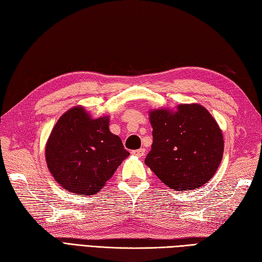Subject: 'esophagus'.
<instances>
[{"mask_svg": "<svg viewBox=\"0 0 262 262\" xmlns=\"http://www.w3.org/2000/svg\"><path fill=\"white\" fill-rule=\"evenodd\" d=\"M132 154L136 155V157H138V158H142V157H144V155H145V149H144V148L134 149V151H132Z\"/></svg>", "mask_w": 262, "mask_h": 262, "instance_id": "1", "label": "esophagus"}]
</instances>
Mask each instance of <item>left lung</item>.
Instances as JSON below:
<instances>
[{"instance_id":"obj_1","label":"left lung","mask_w":262,"mask_h":262,"mask_svg":"<svg viewBox=\"0 0 262 262\" xmlns=\"http://www.w3.org/2000/svg\"><path fill=\"white\" fill-rule=\"evenodd\" d=\"M152 149L145 164L164 185L178 191L207 183L223 158L224 140L209 111L198 103L179 104L177 111H149Z\"/></svg>"}]
</instances>
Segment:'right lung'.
<instances>
[{"label":"right lung","instance_id":"1","mask_svg":"<svg viewBox=\"0 0 262 262\" xmlns=\"http://www.w3.org/2000/svg\"><path fill=\"white\" fill-rule=\"evenodd\" d=\"M46 162L54 179L73 193L93 196L129 152L109 130L108 116L92 118L77 105L60 117L48 137Z\"/></svg>","mask_w":262,"mask_h":262}]
</instances>
